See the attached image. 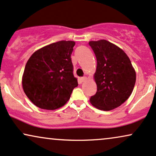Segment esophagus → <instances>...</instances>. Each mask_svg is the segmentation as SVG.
Returning a JSON list of instances; mask_svg holds the SVG:
<instances>
[{"label": "esophagus", "instance_id": "1", "mask_svg": "<svg viewBox=\"0 0 156 156\" xmlns=\"http://www.w3.org/2000/svg\"><path fill=\"white\" fill-rule=\"evenodd\" d=\"M80 80H81L82 82H84L86 80H87V77H86V76H83V77H81Z\"/></svg>", "mask_w": 156, "mask_h": 156}]
</instances>
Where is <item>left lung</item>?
I'll use <instances>...</instances> for the list:
<instances>
[{
    "label": "left lung",
    "instance_id": "1",
    "mask_svg": "<svg viewBox=\"0 0 156 156\" xmlns=\"http://www.w3.org/2000/svg\"><path fill=\"white\" fill-rule=\"evenodd\" d=\"M89 45L97 59L95 95L90 101L102 111L120 106L129 98L136 82V73L124 51L105 40L90 41Z\"/></svg>",
    "mask_w": 156,
    "mask_h": 156
}]
</instances>
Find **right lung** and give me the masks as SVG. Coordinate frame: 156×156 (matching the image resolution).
<instances>
[{
    "label": "right lung",
    "instance_id": "right-lung-1",
    "mask_svg": "<svg viewBox=\"0 0 156 156\" xmlns=\"http://www.w3.org/2000/svg\"><path fill=\"white\" fill-rule=\"evenodd\" d=\"M74 45V41H58L37 50L29 58L22 86L36 106L47 110L61 108L77 87L71 59Z\"/></svg>",
    "mask_w": 156,
    "mask_h": 156
}]
</instances>
